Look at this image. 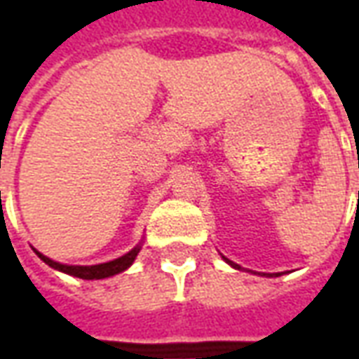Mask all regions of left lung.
<instances>
[{"instance_id":"obj_1","label":"left lung","mask_w":359,"mask_h":359,"mask_svg":"<svg viewBox=\"0 0 359 359\" xmlns=\"http://www.w3.org/2000/svg\"><path fill=\"white\" fill-rule=\"evenodd\" d=\"M223 257V259H225L226 264L231 265V267H234V269H238L241 271L242 267L238 264H234V262H231V259H229V257H225V256H221ZM257 275H259V273H257ZM262 277H280V273H264V275H262Z\"/></svg>"}]
</instances>
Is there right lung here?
<instances>
[{"mask_svg":"<svg viewBox=\"0 0 359 359\" xmlns=\"http://www.w3.org/2000/svg\"><path fill=\"white\" fill-rule=\"evenodd\" d=\"M142 250V242L140 244H136L128 254L125 256L117 257V259H113V262H107V264H97V265H67V264H59V262H53L48 256H43L40 254L38 250H34L36 256L42 259L43 264H48L51 269L61 271V273H67V275H71V277H79L84 278V280H97V278H107L113 277V275H118V273H123L126 271L130 265L134 264V259L138 256V252Z\"/></svg>","mask_w":359,"mask_h":359,"instance_id":"right-lung-1","label":"right lung"}]
</instances>
